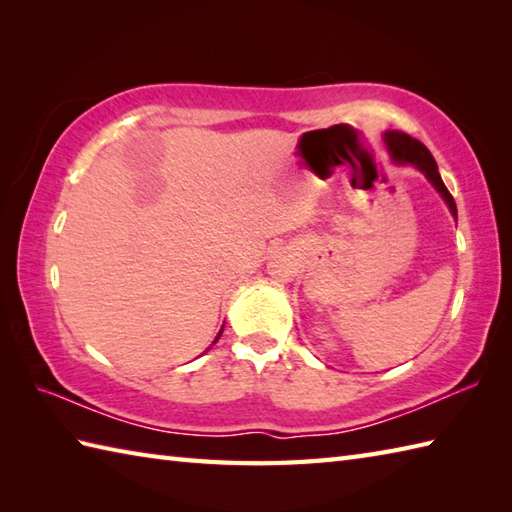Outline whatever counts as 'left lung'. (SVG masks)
Returning a JSON list of instances; mask_svg holds the SVG:
<instances>
[{
    "instance_id": "8db88e82",
    "label": "left lung",
    "mask_w": 512,
    "mask_h": 512,
    "mask_svg": "<svg viewBox=\"0 0 512 512\" xmlns=\"http://www.w3.org/2000/svg\"><path fill=\"white\" fill-rule=\"evenodd\" d=\"M385 140H387L389 151H391V156H394V160L409 162V165L418 167L424 173V176L431 180L433 187L440 191L444 202L449 204V209L455 215V220H458V206H455V200H453V195L449 193V189L444 187L438 165H436V158L431 156V151L424 147L420 140L411 138L409 134H402V132H387Z\"/></svg>"
}]
</instances>
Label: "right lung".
<instances>
[{"instance_id": "add662e5", "label": "right lung", "mask_w": 512, "mask_h": 512, "mask_svg": "<svg viewBox=\"0 0 512 512\" xmlns=\"http://www.w3.org/2000/svg\"><path fill=\"white\" fill-rule=\"evenodd\" d=\"M220 334H222V330H220ZM220 334H217V336H215V341H217V339H220ZM215 341H213V343H215Z\"/></svg>"}]
</instances>
